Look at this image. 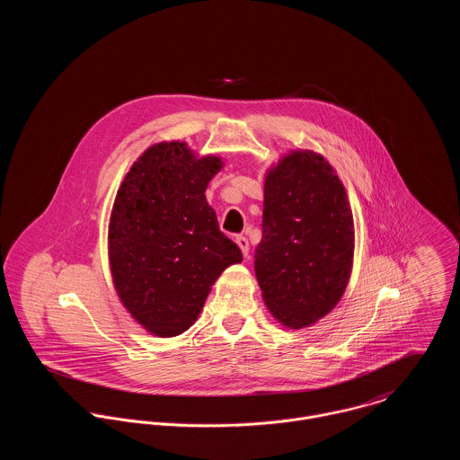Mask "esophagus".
<instances>
[{
    "label": "esophagus",
    "mask_w": 460,
    "mask_h": 460,
    "mask_svg": "<svg viewBox=\"0 0 460 460\" xmlns=\"http://www.w3.org/2000/svg\"><path fill=\"white\" fill-rule=\"evenodd\" d=\"M235 243H237V246L241 248L244 259H248V255H250V243H248V239H246L244 235H237V237H235Z\"/></svg>",
    "instance_id": "obj_1"
}]
</instances>
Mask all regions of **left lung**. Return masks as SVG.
<instances>
[{
	"instance_id": "obj_1",
	"label": "left lung",
	"mask_w": 460,
	"mask_h": 460,
	"mask_svg": "<svg viewBox=\"0 0 460 460\" xmlns=\"http://www.w3.org/2000/svg\"><path fill=\"white\" fill-rule=\"evenodd\" d=\"M354 255V223L345 188L312 150L283 155L265 175L262 241L255 274L272 317L308 328L341 299Z\"/></svg>"
}]
</instances>
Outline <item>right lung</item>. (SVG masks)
I'll return each mask as SVG.
<instances>
[{
	"mask_svg": "<svg viewBox=\"0 0 460 460\" xmlns=\"http://www.w3.org/2000/svg\"><path fill=\"white\" fill-rule=\"evenodd\" d=\"M221 168V157H198L184 141L155 143L115 198L108 232L113 283L132 319L155 336L191 328L219 274L243 261L205 198Z\"/></svg>",
	"mask_w": 460,
	"mask_h": 460,
	"instance_id": "right-lung-1",
	"label": "right lung"
}]
</instances>
